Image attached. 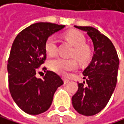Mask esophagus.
<instances>
[{
	"label": "esophagus",
	"instance_id": "1",
	"mask_svg": "<svg viewBox=\"0 0 124 124\" xmlns=\"http://www.w3.org/2000/svg\"><path fill=\"white\" fill-rule=\"evenodd\" d=\"M63 80H64V83H65V84H67V83H69V80L67 79H64Z\"/></svg>",
	"mask_w": 124,
	"mask_h": 124
}]
</instances>
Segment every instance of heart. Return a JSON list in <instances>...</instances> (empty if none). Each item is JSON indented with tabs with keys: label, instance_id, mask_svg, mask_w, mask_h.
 I'll use <instances>...</instances> for the list:
<instances>
[{
	"label": "heart",
	"instance_id": "1",
	"mask_svg": "<svg viewBox=\"0 0 124 124\" xmlns=\"http://www.w3.org/2000/svg\"><path fill=\"white\" fill-rule=\"evenodd\" d=\"M65 38L74 45L71 55L77 58L81 62H86L91 58V49L85 43V39L81 32L70 31L65 35ZM45 48L49 55H55L57 52V39L55 36H49L45 41ZM78 67L75 59L56 58L50 61L49 68L60 75H66L67 72L73 71Z\"/></svg>",
	"mask_w": 124,
	"mask_h": 124
}]
</instances>
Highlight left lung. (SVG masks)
I'll return each mask as SVG.
<instances>
[{"label":"left lung","instance_id":"8db88e82","mask_svg":"<svg viewBox=\"0 0 124 124\" xmlns=\"http://www.w3.org/2000/svg\"><path fill=\"white\" fill-rule=\"evenodd\" d=\"M87 33L94 52L92 60L85 69L83 83H78L79 89L72 97L76 110L84 116L100 113L114 91L119 68V58L112 41L98 30L90 26H74ZM85 82L86 85H84Z\"/></svg>","mask_w":124,"mask_h":124}]
</instances>
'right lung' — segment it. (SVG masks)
<instances>
[{
    "mask_svg": "<svg viewBox=\"0 0 124 124\" xmlns=\"http://www.w3.org/2000/svg\"><path fill=\"white\" fill-rule=\"evenodd\" d=\"M64 27L48 22L33 24L21 31L12 44L8 61L9 89L15 103L26 113L38 115L48 110L54 93L63 84L55 72L47 71L41 79L36 77V71L46 59L45 41Z\"/></svg>",
    "mask_w": 124,
    "mask_h": 124,
    "instance_id": "right-lung-1",
    "label": "right lung"
}]
</instances>
